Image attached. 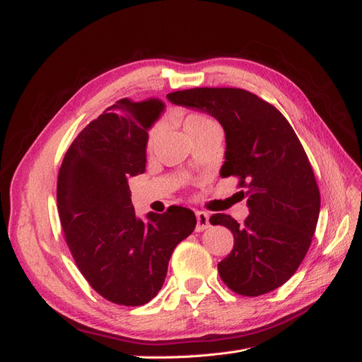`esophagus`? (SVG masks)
<instances>
[{"instance_id":"34e87169","label":"esophagus","mask_w":362,"mask_h":362,"mask_svg":"<svg viewBox=\"0 0 362 362\" xmlns=\"http://www.w3.org/2000/svg\"><path fill=\"white\" fill-rule=\"evenodd\" d=\"M196 219H197L196 232H204V230L210 227V218L205 211H196Z\"/></svg>"}]
</instances>
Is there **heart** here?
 I'll use <instances>...</instances> for the list:
<instances>
[{"label":"heart","instance_id":"b5f03b06","mask_svg":"<svg viewBox=\"0 0 362 362\" xmlns=\"http://www.w3.org/2000/svg\"><path fill=\"white\" fill-rule=\"evenodd\" d=\"M211 122H214V121H211L209 117H205V115H202V113H193V115H189V117H187L185 121H183V129H185V132L188 135H191V134L197 132L199 129H202L205 126L211 124ZM161 130H163V124H161V122H157V124H153L151 127L149 134H148V148L149 149L152 148L153 144H156L157 138L161 134Z\"/></svg>","mask_w":362,"mask_h":362}]
</instances>
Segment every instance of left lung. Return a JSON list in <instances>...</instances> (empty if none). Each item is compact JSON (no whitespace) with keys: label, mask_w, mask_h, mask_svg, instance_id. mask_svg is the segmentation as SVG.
I'll list each match as a JSON object with an SVG mask.
<instances>
[{"label":"left lung","mask_w":362,"mask_h":362,"mask_svg":"<svg viewBox=\"0 0 362 362\" xmlns=\"http://www.w3.org/2000/svg\"><path fill=\"white\" fill-rule=\"evenodd\" d=\"M168 99L221 122L227 143L221 175L238 177L247 189L250 214L243 226L224 213L210 218L235 238L233 250L218 264L222 281L247 297L280 288L308 252L320 211L316 177L294 129L247 90L191 88Z\"/></svg>","instance_id":"obj_1"}]
</instances>
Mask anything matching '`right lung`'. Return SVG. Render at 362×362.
<instances>
[{
    "label": "right lung",
    "instance_id": "1",
    "mask_svg": "<svg viewBox=\"0 0 362 362\" xmlns=\"http://www.w3.org/2000/svg\"><path fill=\"white\" fill-rule=\"evenodd\" d=\"M165 110L160 99L124 98L76 136L57 179V209L79 271L99 296L141 306L157 296L173 250L196 227L194 213L169 206L135 216L127 179L144 173L148 130Z\"/></svg>",
    "mask_w": 362,
    "mask_h": 362
}]
</instances>
